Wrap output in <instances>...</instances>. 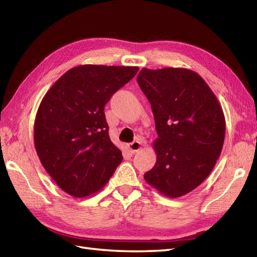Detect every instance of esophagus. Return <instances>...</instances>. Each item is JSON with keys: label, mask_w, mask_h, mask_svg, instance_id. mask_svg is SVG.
I'll use <instances>...</instances> for the list:
<instances>
[{"label": "esophagus", "mask_w": 257, "mask_h": 257, "mask_svg": "<svg viewBox=\"0 0 257 257\" xmlns=\"http://www.w3.org/2000/svg\"><path fill=\"white\" fill-rule=\"evenodd\" d=\"M128 148H129V150L131 151V153H136V152H138L140 149L142 148V142L141 141H134L133 143L128 145Z\"/></svg>", "instance_id": "esophagus-1"}]
</instances>
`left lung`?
Segmentation results:
<instances>
[{"instance_id":"left-lung-1","label":"left lung","mask_w":257,"mask_h":257,"mask_svg":"<svg viewBox=\"0 0 257 257\" xmlns=\"http://www.w3.org/2000/svg\"><path fill=\"white\" fill-rule=\"evenodd\" d=\"M152 107L157 162L145 174L160 194L177 198L209 176L224 142L221 105L202 77L185 68H143L137 77Z\"/></svg>"}]
</instances>
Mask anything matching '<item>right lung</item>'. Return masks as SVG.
Masks as SVG:
<instances>
[{
    "label": "right lung",
    "mask_w": 257,
    "mask_h": 257,
    "mask_svg": "<svg viewBox=\"0 0 257 257\" xmlns=\"http://www.w3.org/2000/svg\"><path fill=\"white\" fill-rule=\"evenodd\" d=\"M138 70L83 64L48 89L36 114L34 142L41 164L63 192L75 198L96 194L121 163L104 107Z\"/></svg>",
    "instance_id": "add662e5"
}]
</instances>
